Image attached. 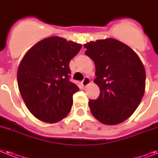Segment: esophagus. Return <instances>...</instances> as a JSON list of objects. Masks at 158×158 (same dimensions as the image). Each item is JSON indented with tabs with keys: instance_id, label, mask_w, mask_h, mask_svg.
I'll return each instance as SVG.
<instances>
[{
	"instance_id": "34e87169",
	"label": "esophagus",
	"mask_w": 158,
	"mask_h": 158,
	"mask_svg": "<svg viewBox=\"0 0 158 158\" xmlns=\"http://www.w3.org/2000/svg\"><path fill=\"white\" fill-rule=\"evenodd\" d=\"M91 83V79L88 78V77H85L84 79H83V80L82 81V85L83 86V87H86V86H88V84H90Z\"/></svg>"
}]
</instances>
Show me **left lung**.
<instances>
[{"label":"left lung","mask_w":158,"mask_h":158,"mask_svg":"<svg viewBox=\"0 0 158 158\" xmlns=\"http://www.w3.org/2000/svg\"><path fill=\"white\" fill-rule=\"evenodd\" d=\"M85 54L96 66L97 100L89 101L92 115L101 123L116 125L131 116L145 90V69L139 56L126 44L113 38L84 44Z\"/></svg>","instance_id":"1"}]
</instances>
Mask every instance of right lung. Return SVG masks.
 I'll use <instances>...</instances> for the list:
<instances>
[{"mask_svg": "<svg viewBox=\"0 0 158 158\" xmlns=\"http://www.w3.org/2000/svg\"><path fill=\"white\" fill-rule=\"evenodd\" d=\"M81 48V44L51 36L35 44L22 59L17 73L19 92L40 121L54 123L70 113L79 88L69 80V63Z\"/></svg>", "mask_w": 158, "mask_h": 158, "instance_id": "add662e5", "label": "right lung"}]
</instances>
